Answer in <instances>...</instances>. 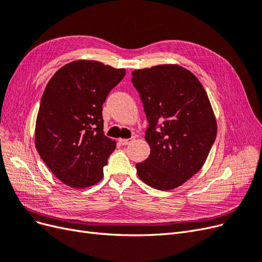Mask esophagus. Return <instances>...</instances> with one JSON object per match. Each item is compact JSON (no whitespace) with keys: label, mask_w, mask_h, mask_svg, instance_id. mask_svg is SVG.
Wrapping results in <instances>:
<instances>
[{"label":"esophagus","mask_w":262,"mask_h":262,"mask_svg":"<svg viewBox=\"0 0 262 262\" xmlns=\"http://www.w3.org/2000/svg\"><path fill=\"white\" fill-rule=\"evenodd\" d=\"M134 140H136V138L132 137L131 139H120V140H119V142H120V143H121L122 145H128V144L132 143V142H133Z\"/></svg>","instance_id":"esophagus-1"}]
</instances>
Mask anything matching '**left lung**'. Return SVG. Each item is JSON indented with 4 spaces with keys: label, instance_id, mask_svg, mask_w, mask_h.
I'll return each mask as SVG.
<instances>
[{
    "label": "left lung",
    "instance_id": "obj_1",
    "mask_svg": "<svg viewBox=\"0 0 262 262\" xmlns=\"http://www.w3.org/2000/svg\"><path fill=\"white\" fill-rule=\"evenodd\" d=\"M132 83L149 123V156L136 165L139 178L158 190L181 186L199 171L216 138V119L196 76L177 64L134 70Z\"/></svg>",
    "mask_w": 262,
    "mask_h": 262
}]
</instances>
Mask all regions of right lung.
I'll return each mask as SVG.
<instances>
[{
    "mask_svg": "<svg viewBox=\"0 0 262 262\" xmlns=\"http://www.w3.org/2000/svg\"><path fill=\"white\" fill-rule=\"evenodd\" d=\"M124 69L77 60L59 69L47 84L37 115L35 145L53 175L72 188L101 180L116 141L104 134L102 104Z\"/></svg>",
    "mask_w": 262,
    "mask_h": 262,
    "instance_id": "add662e5",
    "label": "right lung"
}]
</instances>
